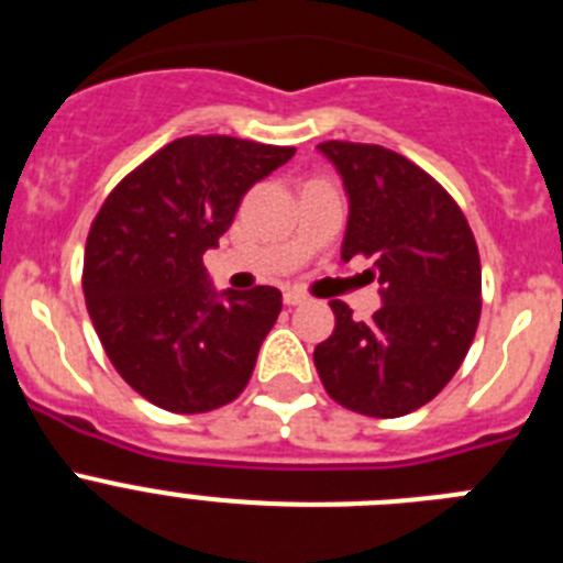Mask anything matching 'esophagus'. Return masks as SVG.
<instances>
[{"label": "esophagus", "instance_id": "esophagus-1", "mask_svg": "<svg viewBox=\"0 0 563 563\" xmlns=\"http://www.w3.org/2000/svg\"><path fill=\"white\" fill-rule=\"evenodd\" d=\"M285 305L287 307H298V305H307V296L298 290H287L285 292Z\"/></svg>", "mask_w": 563, "mask_h": 563}]
</instances>
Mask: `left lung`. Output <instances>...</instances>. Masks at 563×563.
Listing matches in <instances>:
<instances>
[{"label": "left lung", "mask_w": 563, "mask_h": 563, "mask_svg": "<svg viewBox=\"0 0 563 563\" xmlns=\"http://www.w3.org/2000/svg\"><path fill=\"white\" fill-rule=\"evenodd\" d=\"M318 152L350 197L341 258H375L383 305L372 321H355L332 301L335 330L312 361L343 409L402 417L440 395L471 350L482 310L474 233L449 191L402 154L343 141Z\"/></svg>", "instance_id": "1"}]
</instances>
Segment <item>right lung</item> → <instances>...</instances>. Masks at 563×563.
Wrapping results in <instances>:
<instances>
[{
  "label": "right lung",
  "mask_w": 563,
  "mask_h": 563,
  "mask_svg": "<svg viewBox=\"0 0 563 563\" xmlns=\"http://www.w3.org/2000/svg\"><path fill=\"white\" fill-rule=\"evenodd\" d=\"M296 148L191 134L126 174L89 228L84 298L118 375L174 415L236 400L282 312L276 287L217 292L202 267L253 183Z\"/></svg>",
  "instance_id": "1"
}]
</instances>
